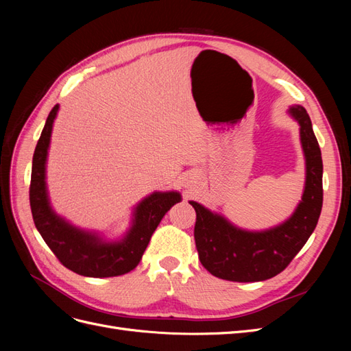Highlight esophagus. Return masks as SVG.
Segmentation results:
<instances>
[{"label": "esophagus", "instance_id": "obj_1", "mask_svg": "<svg viewBox=\"0 0 351 351\" xmlns=\"http://www.w3.org/2000/svg\"><path fill=\"white\" fill-rule=\"evenodd\" d=\"M199 183V177L196 174H186L184 180H183V184L186 189H192Z\"/></svg>", "mask_w": 351, "mask_h": 351}]
</instances>
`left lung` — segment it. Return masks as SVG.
Here are the masks:
<instances>
[{"label": "left lung", "mask_w": 351, "mask_h": 351, "mask_svg": "<svg viewBox=\"0 0 351 351\" xmlns=\"http://www.w3.org/2000/svg\"><path fill=\"white\" fill-rule=\"evenodd\" d=\"M299 124L304 156V189L293 214L265 230L240 228L222 214L189 200L196 210L195 240L200 263L214 277L254 282L285 269L313 232L322 209V156L309 114L302 105L287 110Z\"/></svg>", "instance_id": "8db88e82"}]
</instances>
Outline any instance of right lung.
<instances>
[{
  "instance_id": "right-lung-1",
  "label": "right lung",
  "mask_w": 351,
  "mask_h": 351,
  "mask_svg": "<svg viewBox=\"0 0 351 351\" xmlns=\"http://www.w3.org/2000/svg\"><path fill=\"white\" fill-rule=\"evenodd\" d=\"M60 105L51 110L32 161L30 209L36 230L60 262L83 277L108 278L130 272L141 262L149 240L165 212L182 200L177 190L152 192L133 208L130 226L123 236L105 237L102 232L74 226L51 205L47 184V162L51 134Z\"/></svg>"
}]
</instances>
